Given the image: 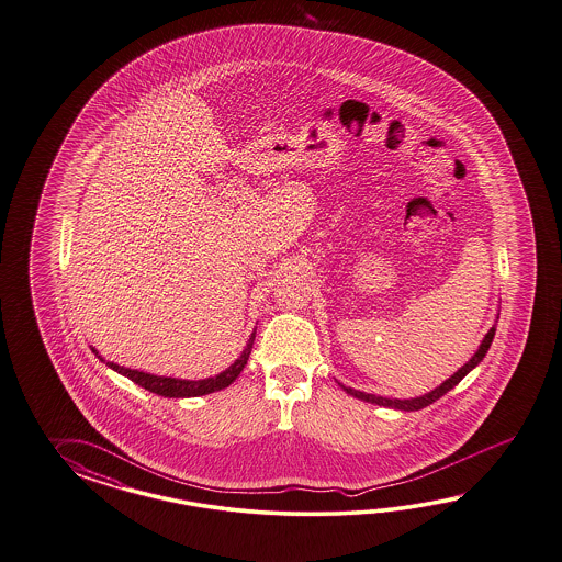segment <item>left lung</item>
Here are the masks:
<instances>
[{"label": "left lung", "instance_id": "obj_1", "mask_svg": "<svg viewBox=\"0 0 562 562\" xmlns=\"http://www.w3.org/2000/svg\"><path fill=\"white\" fill-rule=\"evenodd\" d=\"M493 335H495V327L490 329V333L485 335V339L481 342L480 349H477V353L471 357L469 361H467L465 366L461 368V370L457 371L454 375H451L449 380L445 383H440L437 390H432V392H428L426 396L420 397H412V400H390V397L382 396H373V394H366V392H357V390H351V387H345L342 383V390L347 392V394H351V396L359 397V400H366V402H371V404H380V406H387V408H396V411H420V408H426V406H430L432 402H437L438 397L445 396L447 392H451L452 387L457 385V383L461 382L463 378H465L469 371L473 370L477 363H480L481 359L485 357L487 353V349H490V345L493 341Z\"/></svg>", "mask_w": 562, "mask_h": 562}]
</instances>
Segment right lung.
<instances>
[{"label":"right lung","instance_id":"1","mask_svg":"<svg viewBox=\"0 0 562 562\" xmlns=\"http://www.w3.org/2000/svg\"><path fill=\"white\" fill-rule=\"evenodd\" d=\"M254 339H256V333H251V337H249V341H247V347L244 349V353L239 356V359H237L233 366H229V370L223 371V373L215 375V378H209V380H199V382L175 380V378H158V375H150V373H144V371L125 370V368H120L117 363H111V361H108V366H110L111 370L122 373L125 378H130L132 382L137 383V385H142L144 390H148L151 394H158V396H205V394H211V392H217V390L227 387V385H229V383H232L233 380L241 373V370L246 368L249 353H251ZM93 353L97 356L95 349H93Z\"/></svg>","mask_w":562,"mask_h":562}]
</instances>
